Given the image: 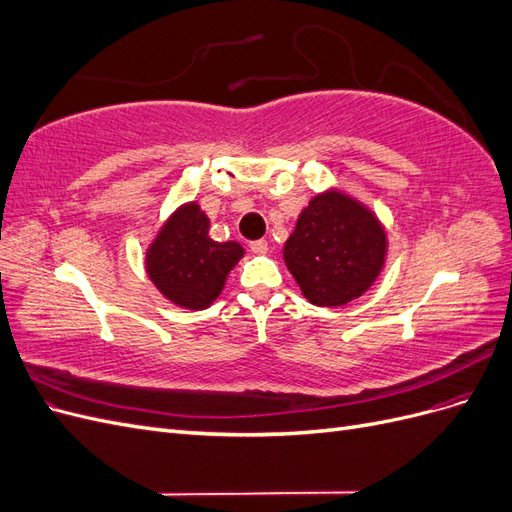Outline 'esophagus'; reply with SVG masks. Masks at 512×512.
Instances as JSON below:
<instances>
[{"mask_svg": "<svg viewBox=\"0 0 512 512\" xmlns=\"http://www.w3.org/2000/svg\"><path fill=\"white\" fill-rule=\"evenodd\" d=\"M250 250H252L254 254H267V250H269V243H267L265 239L252 241V243H250Z\"/></svg>", "mask_w": 512, "mask_h": 512, "instance_id": "esophagus-1", "label": "esophagus"}]
</instances>
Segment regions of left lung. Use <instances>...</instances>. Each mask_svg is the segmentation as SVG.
<instances>
[{
    "label": "left lung",
    "mask_w": 512,
    "mask_h": 512,
    "mask_svg": "<svg viewBox=\"0 0 512 512\" xmlns=\"http://www.w3.org/2000/svg\"><path fill=\"white\" fill-rule=\"evenodd\" d=\"M386 252L389 235L378 215L333 185L299 213L284 262L309 303L339 307L374 286Z\"/></svg>",
    "instance_id": "left-lung-1"
}]
</instances>
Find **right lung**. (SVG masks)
Listing matches in <instances>:
<instances>
[{"label": "right lung", "mask_w": 512, "mask_h": 512, "mask_svg": "<svg viewBox=\"0 0 512 512\" xmlns=\"http://www.w3.org/2000/svg\"><path fill=\"white\" fill-rule=\"evenodd\" d=\"M245 250L237 241H213L209 218L196 200L179 205L145 250V271L164 299L183 309H207L220 297L228 273Z\"/></svg>", "instance_id": "right-lung-1"}]
</instances>
